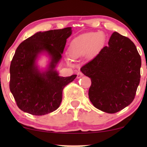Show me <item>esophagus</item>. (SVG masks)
Returning <instances> with one entry per match:
<instances>
[{"instance_id": "obj_1", "label": "esophagus", "mask_w": 147, "mask_h": 147, "mask_svg": "<svg viewBox=\"0 0 147 147\" xmlns=\"http://www.w3.org/2000/svg\"><path fill=\"white\" fill-rule=\"evenodd\" d=\"M83 75H84V74H82L81 71L78 72V74H77V78H82V76H83Z\"/></svg>"}]
</instances>
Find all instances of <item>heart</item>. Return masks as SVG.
I'll list each match as a JSON object with an SVG mask.
<instances>
[{
    "label": "heart",
    "instance_id": "heart-1",
    "mask_svg": "<svg viewBox=\"0 0 147 147\" xmlns=\"http://www.w3.org/2000/svg\"><path fill=\"white\" fill-rule=\"evenodd\" d=\"M104 41L105 37L102 33L84 34L72 40L68 51L73 58L78 57L86 53L89 55H93L100 51Z\"/></svg>",
    "mask_w": 147,
    "mask_h": 147
}]
</instances>
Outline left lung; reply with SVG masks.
Segmentation results:
<instances>
[{
  "label": "left lung",
  "instance_id": "8db88e82",
  "mask_svg": "<svg viewBox=\"0 0 147 147\" xmlns=\"http://www.w3.org/2000/svg\"><path fill=\"white\" fill-rule=\"evenodd\" d=\"M141 58L130 39L114 32L108 45L81 67L92 82L88 96L96 108L114 114L132 103L140 83Z\"/></svg>",
  "mask_w": 147,
  "mask_h": 147
}]
</instances>
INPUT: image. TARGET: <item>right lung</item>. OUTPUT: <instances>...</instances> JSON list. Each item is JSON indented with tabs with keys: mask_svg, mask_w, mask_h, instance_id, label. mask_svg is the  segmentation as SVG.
Wrapping results in <instances>:
<instances>
[{
	"mask_svg": "<svg viewBox=\"0 0 147 147\" xmlns=\"http://www.w3.org/2000/svg\"><path fill=\"white\" fill-rule=\"evenodd\" d=\"M71 31V27H66L38 32L17 48L10 66L9 88L22 111L42 116L59 107L64 87L77 76L60 77L55 69ZM43 52L50 55L51 61L47 71L41 72L36 60Z\"/></svg>",
	"mask_w": 147,
	"mask_h": 147,
	"instance_id": "add662e5",
	"label": "right lung"
}]
</instances>
